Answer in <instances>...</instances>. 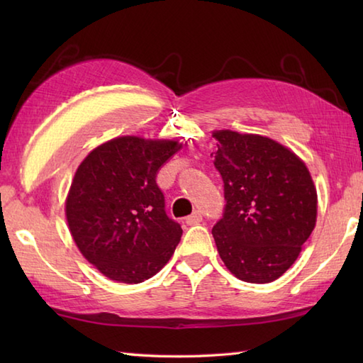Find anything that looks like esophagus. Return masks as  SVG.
<instances>
[{"instance_id":"34e87169","label":"esophagus","mask_w":363,"mask_h":363,"mask_svg":"<svg viewBox=\"0 0 363 363\" xmlns=\"http://www.w3.org/2000/svg\"><path fill=\"white\" fill-rule=\"evenodd\" d=\"M201 221H203V215H201V212H199V211H195L194 213L189 215V217L186 218V223H187L189 226L198 225V223H201Z\"/></svg>"}]
</instances>
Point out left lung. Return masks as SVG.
I'll use <instances>...</instances> for the list:
<instances>
[{
    "label": "left lung",
    "mask_w": 363,
    "mask_h": 363,
    "mask_svg": "<svg viewBox=\"0 0 363 363\" xmlns=\"http://www.w3.org/2000/svg\"><path fill=\"white\" fill-rule=\"evenodd\" d=\"M225 211L212 229L238 279L267 284L293 265L317 221V190L295 152L268 137L217 130Z\"/></svg>",
    "instance_id": "obj_1"
}]
</instances>
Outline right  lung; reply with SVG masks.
<instances>
[{"mask_svg": "<svg viewBox=\"0 0 363 363\" xmlns=\"http://www.w3.org/2000/svg\"><path fill=\"white\" fill-rule=\"evenodd\" d=\"M182 148L173 140L118 137L82 160L65 213L82 256L112 281L150 279L173 256L179 223L165 212L156 177Z\"/></svg>", "mask_w": 363, "mask_h": 363, "instance_id": "obj_1", "label": "right lung"}]
</instances>
